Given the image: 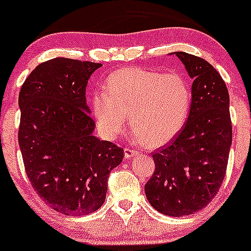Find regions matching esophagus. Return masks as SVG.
I'll return each instance as SVG.
<instances>
[{
    "instance_id": "esophagus-1",
    "label": "esophagus",
    "mask_w": 251,
    "mask_h": 251,
    "mask_svg": "<svg viewBox=\"0 0 251 251\" xmlns=\"http://www.w3.org/2000/svg\"><path fill=\"white\" fill-rule=\"evenodd\" d=\"M124 151H125V158H127V159L132 158V156H136L138 154L137 151H133V149L130 148V147H126V148L124 149Z\"/></svg>"
}]
</instances>
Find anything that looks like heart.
<instances>
[{
  "instance_id": "b5f03b06",
  "label": "heart",
  "mask_w": 251,
  "mask_h": 251,
  "mask_svg": "<svg viewBox=\"0 0 251 251\" xmlns=\"http://www.w3.org/2000/svg\"><path fill=\"white\" fill-rule=\"evenodd\" d=\"M93 115L108 140L118 137L130 114L138 140L163 146L181 131L192 105V88L178 73L160 74L143 68L111 73L104 90L92 95Z\"/></svg>"
}]
</instances>
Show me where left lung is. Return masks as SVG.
Returning a JSON list of instances; mask_svg holds the SVG:
<instances>
[{"label": "left lung", "instance_id": "8db88e82", "mask_svg": "<svg viewBox=\"0 0 251 251\" xmlns=\"http://www.w3.org/2000/svg\"><path fill=\"white\" fill-rule=\"evenodd\" d=\"M192 83L188 119L168 146L153 153L155 170L144 186L151 206L179 217L201 210L224 182L232 144L229 95L224 78L210 63L175 52Z\"/></svg>", "mask_w": 251, "mask_h": 251}]
</instances>
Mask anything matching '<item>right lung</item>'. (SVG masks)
<instances>
[{
	"label": "right lung",
	"mask_w": 251,
	"mask_h": 251,
	"mask_svg": "<svg viewBox=\"0 0 251 251\" xmlns=\"http://www.w3.org/2000/svg\"><path fill=\"white\" fill-rule=\"evenodd\" d=\"M100 63L53 58L37 65L19 92L18 132L26 176L55 211L87 215L105 201L108 177L124 149L93 136L86 86Z\"/></svg>",
	"instance_id": "obj_1"
}]
</instances>
